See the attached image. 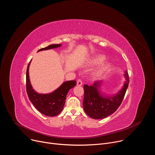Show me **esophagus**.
<instances>
[{"instance_id":"esophagus-1","label":"esophagus","mask_w":155,"mask_h":155,"mask_svg":"<svg viewBox=\"0 0 155 155\" xmlns=\"http://www.w3.org/2000/svg\"><path fill=\"white\" fill-rule=\"evenodd\" d=\"M82 84H83V83H82V81H81V80H78L77 81V85L78 86H81Z\"/></svg>"}]
</instances>
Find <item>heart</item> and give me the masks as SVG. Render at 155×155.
<instances>
[{
  "mask_svg": "<svg viewBox=\"0 0 155 155\" xmlns=\"http://www.w3.org/2000/svg\"><path fill=\"white\" fill-rule=\"evenodd\" d=\"M105 59H106L105 56L99 54H96L92 56L89 60L87 61V65L90 66H95V65H99L101 63V64L97 68V69L94 72V74L96 75H99L102 74V73H104V72L109 69V68H110V64L109 62H104V63H103L105 61Z\"/></svg>",
  "mask_w": 155,
  "mask_h": 155,
  "instance_id": "b5f03b06",
  "label": "heart"
}]
</instances>
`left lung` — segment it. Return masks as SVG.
I'll use <instances>...</instances> for the list:
<instances>
[{"instance_id": "left-lung-1", "label": "left lung", "mask_w": 155, "mask_h": 155, "mask_svg": "<svg viewBox=\"0 0 155 155\" xmlns=\"http://www.w3.org/2000/svg\"><path fill=\"white\" fill-rule=\"evenodd\" d=\"M125 81L121 89L112 94L102 91L103 80L94 81L93 85L84 84L83 109L85 113L93 119H103L114 114L121 105L129 85L127 71L124 74Z\"/></svg>"}]
</instances>
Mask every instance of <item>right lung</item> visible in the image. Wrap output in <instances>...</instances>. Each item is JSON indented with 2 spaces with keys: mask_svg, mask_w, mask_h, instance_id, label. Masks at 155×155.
<instances>
[{
  "mask_svg": "<svg viewBox=\"0 0 155 155\" xmlns=\"http://www.w3.org/2000/svg\"><path fill=\"white\" fill-rule=\"evenodd\" d=\"M62 44H53L38 51L61 47ZM31 61L28 65L26 71V91L30 101L36 109L42 114L48 117H54L59 114L64 108L67 94L71 88L76 85V81H66L51 93H38L33 89L29 79V70Z\"/></svg>",
  "mask_w": 155,
  "mask_h": 155,
  "instance_id": "right-lung-1",
  "label": "right lung"
}]
</instances>
